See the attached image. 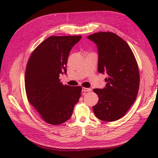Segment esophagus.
<instances>
[{
	"label": "esophagus",
	"mask_w": 158,
	"mask_h": 158,
	"mask_svg": "<svg viewBox=\"0 0 158 158\" xmlns=\"http://www.w3.org/2000/svg\"><path fill=\"white\" fill-rule=\"evenodd\" d=\"M92 90V89L91 88H82V91L83 92H90V91Z\"/></svg>",
	"instance_id": "esophagus-1"
}]
</instances>
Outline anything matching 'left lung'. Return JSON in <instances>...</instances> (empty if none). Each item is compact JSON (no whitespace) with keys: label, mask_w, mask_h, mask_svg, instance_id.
<instances>
[{"label":"left lung","mask_w":158,"mask_h":158,"mask_svg":"<svg viewBox=\"0 0 158 158\" xmlns=\"http://www.w3.org/2000/svg\"><path fill=\"white\" fill-rule=\"evenodd\" d=\"M98 46V72L106 73V87L94 89L99 97L93 111L99 119L112 122L122 118L137 97L139 69L131 47L121 37L109 31L88 36Z\"/></svg>","instance_id":"obj_1"}]
</instances>
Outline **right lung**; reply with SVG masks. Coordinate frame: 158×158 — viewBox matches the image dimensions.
<instances>
[{
  "instance_id": "add662e5",
  "label": "right lung",
  "mask_w": 158,
  "mask_h": 158,
  "mask_svg": "<svg viewBox=\"0 0 158 158\" xmlns=\"http://www.w3.org/2000/svg\"><path fill=\"white\" fill-rule=\"evenodd\" d=\"M81 35H52L33 50L25 73L28 101L47 123L58 125L68 121L79 101L82 87L63 85L59 74L66 73L69 52Z\"/></svg>"
}]
</instances>
